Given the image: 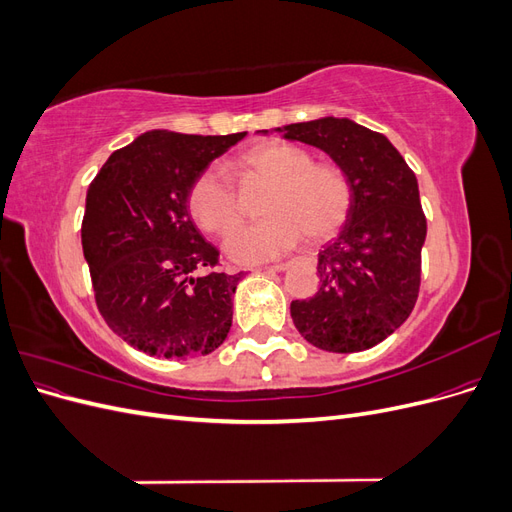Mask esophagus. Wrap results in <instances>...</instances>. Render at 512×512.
<instances>
[{
  "label": "esophagus",
  "mask_w": 512,
  "mask_h": 512,
  "mask_svg": "<svg viewBox=\"0 0 512 512\" xmlns=\"http://www.w3.org/2000/svg\"><path fill=\"white\" fill-rule=\"evenodd\" d=\"M265 269H269V271H284V269H288V262H275V265H269Z\"/></svg>",
  "instance_id": "esophagus-1"
}]
</instances>
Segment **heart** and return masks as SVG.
Returning a JSON list of instances; mask_svg holds the SVG:
<instances>
[{
  "label": "heart",
  "mask_w": 512,
  "mask_h": 512,
  "mask_svg": "<svg viewBox=\"0 0 512 512\" xmlns=\"http://www.w3.org/2000/svg\"><path fill=\"white\" fill-rule=\"evenodd\" d=\"M241 188H267L260 200L265 220L230 232L241 222V200L232 181L218 168L200 173L188 192V209L200 230L224 243L226 256L239 265H256L288 252L301 237L322 243L335 237L352 209V185L344 170L314 164L312 153L282 141L260 143L232 164Z\"/></svg>",
  "instance_id": "b5f03b06"
}]
</instances>
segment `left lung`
I'll return each instance as SVG.
<instances>
[{
    "label": "left lung",
    "instance_id": "8db88e82",
    "mask_svg": "<svg viewBox=\"0 0 512 512\" xmlns=\"http://www.w3.org/2000/svg\"><path fill=\"white\" fill-rule=\"evenodd\" d=\"M277 132L329 153L352 185L348 222L318 256V292L290 303L294 327L320 350H367L399 329L418 299L427 220L416 177L389 138L350 119Z\"/></svg>",
    "mask_w": 512,
    "mask_h": 512
}]
</instances>
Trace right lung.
<instances>
[{"label":"right lung","instance_id":"add662e5","mask_svg":"<svg viewBox=\"0 0 512 512\" xmlns=\"http://www.w3.org/2000/svg\"><path fill=\"white\" fill-rule=\"evenodd\" d=\"M243 136L153 130L117 149L89 183L81 241L96 305L136 350L188 359L224 344L243 273L218 269L220 252L194 226L188 192Z\"/></svg>","mask_w":512,"mask_h":512}]
</instances>
